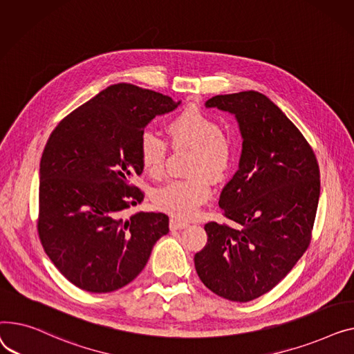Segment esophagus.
Instances as JSON below:
<instances>
[{"mask_svg":"<svg viewBox=\"0 0 354 354\" xmlns=\"http://www.w3.org/2000/svg\"><path fill=\"white\" fill-rule=\"evenodd\" d=\"M189 224H190L189 221L180 220L177 217H171V220H170V228H171V230H181V228H185Z\"/></svg>","mask_w":354,"mask_h":354,"instance_id":"1","label":"esophagus"}]
</instances>
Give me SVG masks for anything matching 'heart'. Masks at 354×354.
Segmentation results:
<instances>
[{"instance_id": "1", "label": "heart", "mask_w": 354, "mask_h": 354, "mask_svg": "<svg viewBox=\"0 0 354 354\" xmlns=\"http://www.w3.org/2000/svg\"><path fill=\"white\" fill-rule=\"evenodd\" d=\"M165 131L173 147H190L189 178L173 180L154 192V204L160 210L173 216L193 217L200 205L212 196L213 178H223L232 167L234 158V142L221 131L220 122L197 107H185L174 114ZM138 156L144 170L151 177H161L164 173L167 144L151 131H144L138 142Z\"/></svg>"}]
</instances>
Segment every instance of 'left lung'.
<instances>
[{"instance_id": "1", "label": "left lung", "mask_w": 354, "mask_h": 354, "mask_svg": "<svg viewBox=\"0 0 354 354\" xmlns=\"http://www.w3.org/2000/svg\"><path fill=\"white\" fill-rule=\"evenodd\" d=\"M205 107L236 115L243 150L218 201L233 225H204L209 239L194 266L213 293L245 303L279 284L307 250L320 170L307 140L264 94L216 95Z\"/></svg>"}]
</instances>
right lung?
<instances>
[{
  "mask_svg": "<svg viewBox=\"0 0 354 354\" xmlns=\"http://www.w3.org/2000/svg\"><path fill=\"white\" fill-rule=\"evenodd\" d=\"M180 101L120 82L59 121L39 162L38 236L74 286L110 293L133 281L157 240L169 233L162 213L122 214L142 201L130 181L142 173L138 142L147 124Z\"/></svg>",
  "mask_w": 354,
  "mask_h": 354,
  "instance_id": "right-lung-1",
  "label": "right lung"
}]
</instances>
